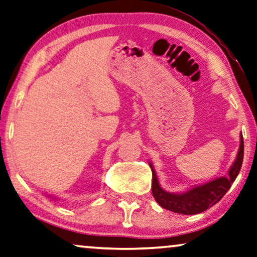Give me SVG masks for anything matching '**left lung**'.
<instances>
[{"label":"left lung","mask_w":257,"mask_h":257,"mask_svg":"<svg viewBox=\"0 0 257 257\" xmlns=\"http://www.w3.org/2000/svg\"><path fill=\"white\" fill-rule=\"evenodd\" d=\"M243 160V140L242 134L240 139V148L235 162L233 163L228 171V177L218 178L204 185L197 186L195 188L181 194L167 193L159 186L156 172L152 164H149L152 171V195L157 203L164 209L182 214H196L205 211L212 205L219 202L231 185L238 177Z\"/></svg>","instance_id":"8db88e82"}]
</instances>
